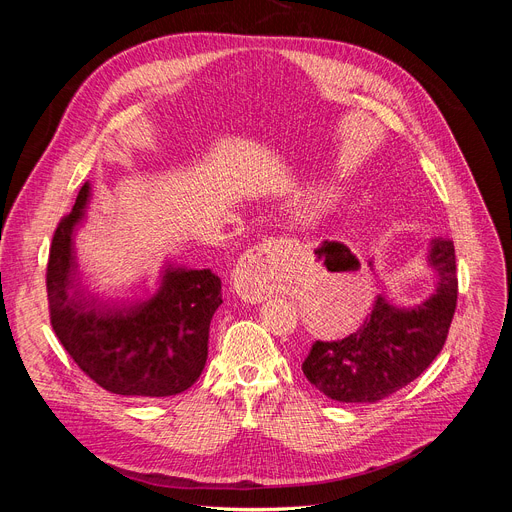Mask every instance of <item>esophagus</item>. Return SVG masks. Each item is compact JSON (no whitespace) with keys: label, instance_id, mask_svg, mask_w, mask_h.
Segmentation results:
<instances>
[{"label":"esophagus","instance_id":"34e87169","mask_svg":"<svg viewBox=\"0 0 512 512\" xmlns=\"http://www.w3.org/2000/svg\"><path fill=\"white\" fill-rule=\"evenodd\" d=\"M280 253V240H263L240 257L234 270V288L242 299L251 303L263 301L272 286L276 272V257Z\"/></svg>","mask_w":512,"mask_h":512}]
</instances>
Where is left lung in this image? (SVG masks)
<instances>
[{
	"label": "left lung",
	"instance_id": "obj_1",
	"mask_svg": "<svg viewBox=\"0 0 512 512\" xmlns=\"http://www.w3.org/2000/svg\"><path fill=\"white\" fill-rule=\"evenodd\" d=\"M427 265L436 290L425 301L396 307L380 294L355 334L311 346L303 373L319 392L338 402H378L419 378L440 355L459 292L450 238L429 242Z\"/></svg>",
	"mask_w": 512,
	"mask_h": 512
}]
</instances>
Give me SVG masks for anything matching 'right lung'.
I'll list each match as a JSON object with an SVG mask.
<instances>
[{"instance_id":"obj_1","label":"right lung","mask_w":512,"mask_h":512,"mask_svg":"<svg viewBox=\"0 0 512 512\" xmlns=\"http://www.w3.org/2000/svg\"><path fill=\"white\" fill-rule=\"evenodd\" d=\"M91 184L78 191L49 249L51 326L74 363L103 390L164 398L191 388L205 367L209 324L222 305V280L211 270L168 261L145 297L110 299L85 284L74 232L85 220Z\"/></svg>"}]
</instances>
